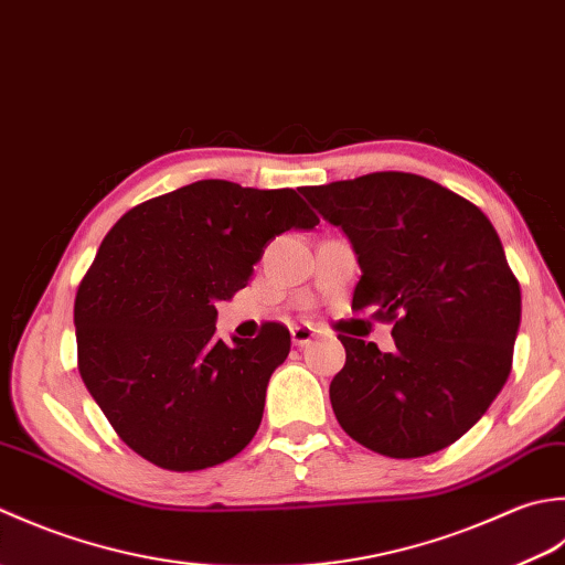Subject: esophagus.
Wrapping results in <instances>:
<instances>
[{"mask_svg": "<svg viewBox=\"0 0 565 565\" xmlns=\"http://www.w3.org/2000/svg\"><path fill=\"white\" fill-rule=\"evenodd\" d=\"M290 333H292V343H295L297 349H305V347H309V343L317 339V331L312 327H307V324L292 327Z\"/></svg>", "mask_w": 565, "mask_h": 565, "instance_id": "esophagus-1", "label": "esophagus"}]
</instances>
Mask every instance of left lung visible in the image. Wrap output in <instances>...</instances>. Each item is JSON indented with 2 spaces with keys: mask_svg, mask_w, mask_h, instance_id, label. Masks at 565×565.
<instances>
[{
  "mask_svg": "<svg viewBox=\"0 0 565 565\" xmlns=\"http://www.w3.org/2000/svg\"><path fill=\"white\" fill-rule=\"evenodd\" d=\"M339 226L361 266L355 312L395 321V351L339 337L331 380L351 439L390 458H419L460 439L508 383L522 295L500 236L476 204L412 172H373L302 188Z\"/></svg>",
  "mask_w": 565,
  "mask_h": 565,
  "instance_id": "8db88e82",
  "label": "left lung"
}]
</instances>
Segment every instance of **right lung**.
I'll use <instances>...</instances> for the list:
<instances>
[{
  "label": "right lung",
  "mask_w": 565,
  "mask_h": 565,
  "mask_svg": "<svg viewBox=\"0 0 565 565\" xmlns=\"http://www.w3.org/2000/svg\"><path fill=\"white\" fill-rule=\"evenodd\" d=\"M295 190L200 180L134 206L75 297L77 367L121 441L168 470L234 458L256 436L290 331L216 339V302L246 287L275 236L315 228Z\"/></svg>",
  "instance_id": "right-lung-1"
}]
</instances>
